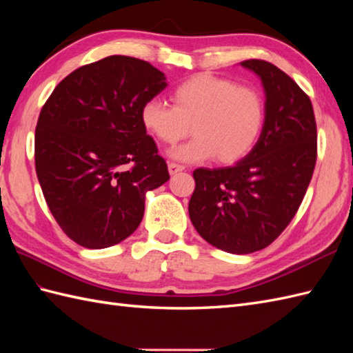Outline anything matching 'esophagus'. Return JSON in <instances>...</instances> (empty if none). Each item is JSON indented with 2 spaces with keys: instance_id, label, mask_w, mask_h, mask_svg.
<instances>
[{
  "instance_id": "34e87169",
  "label": "esophagus",
  "mask_w": 353,
  "mask_h": 353,
  "mask_svg": "<svg viewBox=\"0 0 353 353\" xmlns=\"http://www.w3.org/2000/svg\"><path fill=\"white\" fill-rule=\"evenodd\" d=\"M183 170H185V167H183V165H181V163H176V162H170L168 163L170 174H176V172L183 171Z\"/></svg>"
}]
</instances>
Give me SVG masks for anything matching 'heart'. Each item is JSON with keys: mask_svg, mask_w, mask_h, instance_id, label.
Segmentation results:
<instances>
[{"mask_svg": "<svg viewBox=\"0 0 353 353\" xmlns=\"http://www.w3.org/2000/svg\"><path fill=\"white\" fill-rule=\"evenodd\" d=\"M171 101L172 106L159 99L147 100L141 108V123L157 141L170 145L190 130L196 134L172 152L185 162L212 156L221 163L243 159L256 144L265 121L264 97L256 88L211 74L183 80L172 89Z\"/></svg>", "mask_w": 353, "mask_h": 353, "instance_id": "b5f03b06", "label": "heart"}]
</instances>
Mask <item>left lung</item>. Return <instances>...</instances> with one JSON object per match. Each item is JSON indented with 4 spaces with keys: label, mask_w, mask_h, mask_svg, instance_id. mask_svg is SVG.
Wrapping results in <instances>:
<instances>
[{
    "label": "left lung",
    "mask_w": 353,
    "mask_h": 353,
    "mask_svg": "<svg viewBox=\"0 0 353 353\" xmlns=\"http://www.w3.org/2000/svg\"><path fill=\"white\" fill-rule=\"evenodd\" d=\"M265 89V123L252 152L224 168H197L190 219L209 244L229 253L265 249L294 219L317 161L310 97L273 63L241 62Z\"/></svg>",
    "instance_id": "1"
}]
</instances>
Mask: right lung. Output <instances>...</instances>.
<instances>
[{"label":"right lung","instance_id":"right-lung-1","mask_svg":"<svg viewBox=\"0 0 353 353\" xmlns=\"http://www.w3.org/2000/svg\"><path fill=\"white\" fill-rule=\"evenodd\" d=\"M165 76L137 57L109 56L72 71L41 109L34 165L45 201L66 236L104 249L130 236L145 192L170 179L141 123Z\"/></svg>","mask_w":353,"mask_h":353}]
</instances>
